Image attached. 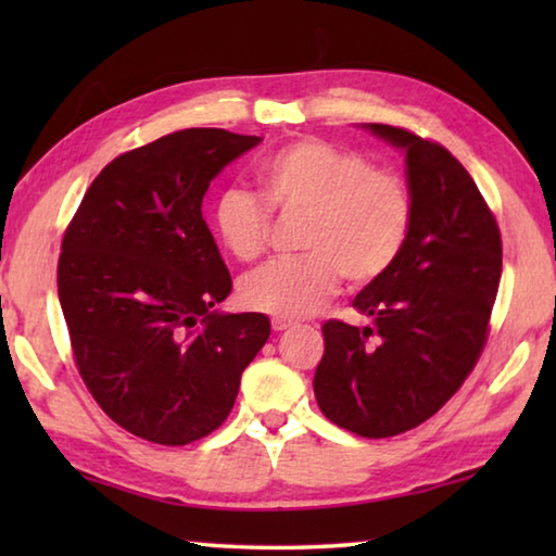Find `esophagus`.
I'll return each instance as SVG.
<instances>
[{
    "instance_id": "34e87169",
    "label": "esophagus",
    "mask_w": 556,
    "mask_h": 556,
    "mask_svg": "<svg viewBox=\"0 0 556 556\" xmlns=\"http://www.w3.org/2000/svg\"><path fill=\"white\" fill-rule=\"evenodd\" d=\"M294 326V321H289V318H279V316H275L271 318V331H287V328H291Z\"/></svg>"
}]
</instances>
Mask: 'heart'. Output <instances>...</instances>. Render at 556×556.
Instances as JSON below:
<instances>
[{
    "mask_svg": "<svg viewBox=\"0 0 556 556\" xmlns=\"http://www.w3.org/2000/svg\"><path fill=\"white\" fill-rule=\"evenodd\" d=\"M257 195L228 188L213 208L220 242L240 262L265 255L271 213L304 215L296 244L304 255L277 260L244 277L240 301L250 312L312 316L336 294L341 277L368 287L394 267L409 240L414 199L407 181L372 168L363 154L301 137L262 156Z\"/></svg>",
    "mask_w": 556,
    "mask_h": 556,
    "instance_id": "1",
    "label": "heart"
}]
</instances>
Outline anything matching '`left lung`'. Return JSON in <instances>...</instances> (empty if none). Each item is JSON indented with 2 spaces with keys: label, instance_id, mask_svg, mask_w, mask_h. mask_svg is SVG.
<instances>
[{
  "label": "left lung",
  "instance_id": "1",
  "mask_svg": "<svg viewBox=\"0 0 556 556\" xmlns=\"http://www.w3.org/2000/svg\"><path fill=\"white\" fill-rule=\"evenodd\" d=\"M370 129L407 152L412 232L394 267L353 301L372 326L324 324L314 394L336 427L388 439L434 417L473 372L491 333L503 240L446 147L404 127Z\"/></svg>",
  "mask_w": 556,
  "mask_h": 556
}]
</instances>
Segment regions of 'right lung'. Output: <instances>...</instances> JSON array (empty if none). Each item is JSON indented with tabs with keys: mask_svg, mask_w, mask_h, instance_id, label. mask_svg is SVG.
Listing matches in <instances>:
<instances>
[{
	"mask_svg": "<svg viewBox=\"0 0 556 556\" xmlns=\"http://www.w3.org/2000/svg\"><path fill=\"white\" fill-rule=\"evenodd\" d=\"M260 142L199 127L131 149L65 228L59 299L75 368L115 425L152 444L218 429L269 338L265 314L211 312L232 279L201 211L213 176Z\"/></svg>",
	"mask_w": 556,
	"mask_h": 556,
	"instance_id": "add662e5",
	"label": "right lung"
}]
</instances>
